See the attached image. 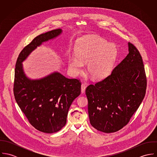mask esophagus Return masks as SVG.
Returning <instances> with one entry per match:
<instances>
[{"label": "esophagus", "instance_id": "esophagus-1", "mask_svg": "<svg viewBox=\"0 0 157 157\" xmlns=\"http://www.w3.org/2000/svg\"><path fill=\"white\" fill-rule=\"evenodd\" d=\"M86 88V86L85 84H83V83L82 84V85H81V92H82V94H83L85 92Z\"/></svg>", "mask_w": 157, "mask_h": 157}]
</instances>
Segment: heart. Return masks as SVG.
<instances>
[{
	"mask_svg": "<svg viewBox=\"0 0 157 157\" xmlns=\"http://www.w3.org/2000/svg\"><path fill=\"white\" fill-rule=\"evenodd\" d=\"M117 56V49L113 44L99 37H90L79 41L75 54L68 58V68L73 75L82 72L83 64L94 80H100L111 72Z\"/></svg>",
	"mask_w": 157,
	"mask_h": 157,
	"instance_id": "b5f03b06",
	"label": "heart"
}]
</instances>
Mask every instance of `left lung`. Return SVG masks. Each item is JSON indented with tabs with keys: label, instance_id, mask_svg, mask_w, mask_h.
Here are the masks:
<instances>
[{
	"label": "left lung",
	"instance_id": "1",
	"mask_svg": "<svg viewBox=\"0 0 157 157\" xmlns=\"http://www.w3.org/2000/svg\"><path fill=\"white\" fill-rule=\"evenodd\" d=\"M127 56L104 80L86 90L90 124L105 133L126 126L141 105L146 94V77L142 57L128 43Z\"/></svg>",
	"mask_w": 157,
	"mask_h": 157
}]
</instances>
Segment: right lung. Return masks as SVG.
Masks as SVG:
<instances>
[{"mask_svg": "<svg viewBox=\"0 0 157 157\" xmlns=\"http://www.w3.org/2000/svg\"><path fill=\"white\" fill-rule=\"evenodd\" d=\"M62 32L57 29L35 37L23 49L16 64L13 89L16 101L30 124L44 133L56 132L66 124L70 106L80 94L81 83L58 71L31 79L25 73L22 63L37 47Z\"/></svg>", "mask_w": 157, "mask_h": 157, "instance_id": "1", "label": "right lung"}]
</instances>
